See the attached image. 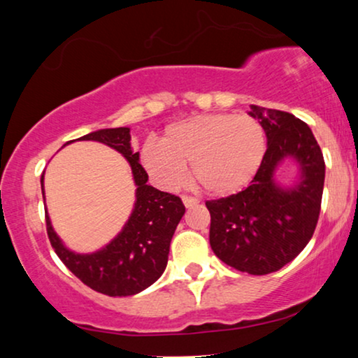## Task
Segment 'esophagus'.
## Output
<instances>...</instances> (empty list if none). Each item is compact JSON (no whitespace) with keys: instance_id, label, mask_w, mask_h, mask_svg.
<instances>
[{"instance_id":"34e87169","label":"esophagus","mask_w":358,"mask_h":358,"mask_svg":"<svg viewBox=\"0 0 358 358\" xmlns=\"http://www.w3.org/2000/svg\"><path fill=\"white\" fill-rule=\"evenodd\" d=\"M182 202L185 205V208H192V207H195V205L199 203V200L195 199V197H189V195H184Z\"/></svg>"}]
</instances>
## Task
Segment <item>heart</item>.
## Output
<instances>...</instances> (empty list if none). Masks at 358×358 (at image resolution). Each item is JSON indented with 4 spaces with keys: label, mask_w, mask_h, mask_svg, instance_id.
I'll return each instance as SVG.
<instances>
[{
    "label": "heart",
    "mask_w": 358,
    "mask_h": 358,
    "mask_svg": "<svg viewBox=\"0 0 358 358\" xmlns=\"http://www.w3.org/2000/svg\"><path fill=\"white\" fill-rule=\"evenodd\" d=\"M266 155V131L249 114H200L176 122L164 138L150 136L141 161L155 182L176 190L192 173L208 192L229 195L246 187Z\"/></svg>",
    "instance_id": "1"
}]
</instances>
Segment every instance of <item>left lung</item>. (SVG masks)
I'll list each match as a JSON object with an SVG mask.
<instances>
[{
    "label": "left lung",
    "instance_id": "left-lung-1",
    "mask_svg": "<svg viewBox=\"0 0 358 358\" xmlns=\"http://www.w3.org/2000/svg\"><path fill=\"white\" fill-rule=\"evenodd\" d=\"M267 136V151L251 185L229 197L208 200L210 246L224 264L251 275L275 272L300 254L320 218L324 158L305 122L293 114L251 106ZM292 157L301 178L290 188L275 180L282 160Z\"/></svg>",
    "mask_w": 358,
    "mask_h": 358
}]
</instances>
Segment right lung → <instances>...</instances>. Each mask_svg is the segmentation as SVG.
Returning a JSON list of instances; mask_svg holds the SVG:
<instances>
[{"instance_id":"add662e5","label":"right lung","mask_w":358,"mask_h":358,"mask_svg":"<svg viewBox=\"0 0 358 358\" xmlns=\"http://www.w3.org/2000/svg\"><path fill=\"white\" fill-rule=\"evenodd\" d=\"M78 140L99 141L119 151L129 161L136 185L134 210L122 231L99 251L81 254L68 249L45 212L48 239L62 262L92 290L109 296L136 295L163 275L168 266L171 239L184 217L185 207L176 195L146 184L148 174L140 164V153L131 148L129 127L96 130ZM41 184L45 200L43 174Z\"/></svg>"}]
</instances>
